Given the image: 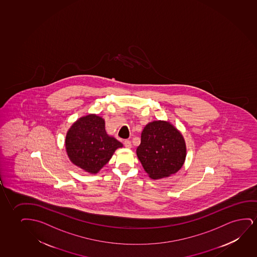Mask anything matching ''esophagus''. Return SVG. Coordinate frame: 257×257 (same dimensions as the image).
<instances>
[{"mask_svg": "<svg viewBox=\"0 0 257 257\" xmlns=\"http://www.w3.org/2000/svg\"><path fill=\"white\" fill-rule=\"evenodd\" d=\"M123 145H124V147L126 148H132V142H131L130 141H124V142H123Z\"/></svg>", "mask_w": 257, "mask_h": 257, "instance_id": "34e87169", "label": "esophagus"}]
</instances>
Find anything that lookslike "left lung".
Masks as SVG:
<instances>
[{"mask_svg":"<svg viewBox=\"0 0 257 257\" xmlns=\"http://www.w3.org/2000/svg\"><path fill=\"white\" fill-rule=\"evenodd\" d=\"M145 171L152 179H161L177 172L186 158L183 135L166 121H153L141 133L136 150Z\"/></svg>","mask_w":257,"mask_h":257,"instance_id":"1","label":"left lung"}]
</instances>
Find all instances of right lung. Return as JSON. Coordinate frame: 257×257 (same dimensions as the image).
<instances>
[{"instance_id":"obj_1","label":"right lung","mask_w":257,"mask_h":257,"mask_svg":"<svg viewBox=\"0 0 257 257\" xmlns=\"http://www.w3.org/2000/svg\"><path fill=\"white\" fill-rule=\"evenodd\" d=\"M67 155L74 165L96 174L123 144L109 136L101 116L90 114L73 123L66 136Z\"/></svg>"}]
</instances>
